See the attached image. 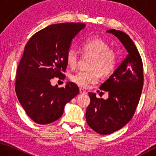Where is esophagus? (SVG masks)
<instances>
[{"instance_id":"34e87169","label":"esophagus","mask_w":156,"mask_h":156,"mask_svg":"<svg viewBox=\"0 0 156 156\" xmlns=\"http://www.w3.org/2000/svg\"><path fill=\"white\" fill-rule=\"evenodd\" d=\"M80 94H87V92L85 90H84L83 89H82V88H80Z\"/></svg>"}]
</instances>
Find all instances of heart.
Segmentation results:
<instances>
[{
	"label": "heart",
	"instance_id": "1",
	"mask_svg": "<svg viewBox=\"0 0 156 156\" xmlns=\"http://www.w3.org/2000/svg\"><path fill=\"white\" fill-rule=\"evenodd\" d=\"M81 49L85 55L92 57L89 68L92 70H79L73 73L70 80L81 88H88L99 80L100 74L107 76L113 72L116 65V53L104 40L98 37H88L81 44ZM66 62L70 67H75L80 59L75 48H70L66 53Z\"/></svg>",
	"mask_w": 156,
	"mask_h": 156
}]
</instances>
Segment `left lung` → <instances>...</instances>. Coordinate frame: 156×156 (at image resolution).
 Returning <instances> with one entry per match:
<instances>
[{"label": "left lung", "mask_w": 156, "mask_h": 156, "mask_svg": "<svg viewBox=\"0 0 156 156\" xmlns=\"http://www.w3.org/2000/svg\"><path fill=\"white\" fill-rule=\"evenodd\" d=\"M115 35L128 52L127 56L100 86L108 92L107 100L89 92L90 103L86 113L90 128L100 134H110L123 127L135 113L143 87V65L140 53L129 35L121 31H107Z\"/></svg>", "instance_id": "obj_1"}]
</instances>
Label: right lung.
<instances>
[{"instance_id":"1","label":"right lung","mask_w":156,"mask_h":156,"mask_svg":"<svg viewBox=\"0 0 156 156\" xmlns=\"http://www.w3.org/2000/svg\"><path fill=\"white\" fill-rule=\"evenodd\" d=\"M85 26L81 23L51 24L33 35L24 47L16 72V93L27 115L37 124L59 119L65 105L80 92L74 83L58 88L51 86V80H64L66 53Z\"/></svg>"}]
</instances>
